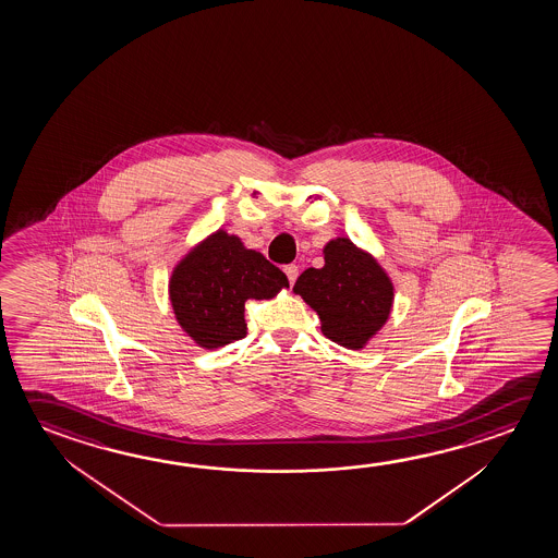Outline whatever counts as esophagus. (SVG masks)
<instances>
[{
  "instance_id": "1",
  "label": "esophagus",
  "mask_w": 558,
  "mask_h": 558,
  "mask_svg": "<svg viewBox=\"0 0 558 558\" xmlns=\"http://www.w3.org/2000/svg\"><path fill=\"white\" fill-rule=\"evenodd\" d=\"M283 272L288 276L290 283L295 282V280H298V275H300V270H298V266L295 265L283 266Z\"/></svg>"
}]
</instances>
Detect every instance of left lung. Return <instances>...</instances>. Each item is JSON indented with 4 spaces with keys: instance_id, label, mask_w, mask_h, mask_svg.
I'll use <instances>...</instances> for the list:
<instances>
[{
    "instance_id": "obj_1",
    "label": "left lung",
    "mask_w": 558,
    "mask_h": 558,
    "mask_svg": "<svg viewBox=\"0 0 558 558\" xmlns=\"http://www.w3.org/2000/svg\"><path fill=\"white\" fill-rule=\"evenodd\" d=\"M323 256V268L302 272L293 293L317 311L325 337L348 350H362L391 315L393 280L369 251L348 238L330 239Z\"/></svg>"
}]
</instances>
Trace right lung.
I'll list each match as a JSON object with an SVG mask.
<instances>
[{"label": "right lung", "instance_id": "right-lung-1", "mask_svg": "<svg viewBox=\"0 0 558 558\" xmlns=\"http://www.w3.org/2000/svg\"><path fill=\"white\" fill-rule=\"evenodd\" d=\"M283 288L290 283L278 266L220 228L174 265L169 302L194 344L214 350L247 335V300H272Z\"/></svg>", "mask_w": 558, "mask_h": 558}]
</instances>
